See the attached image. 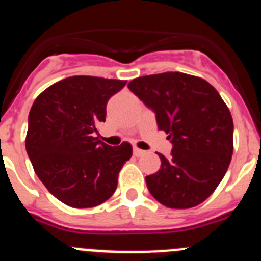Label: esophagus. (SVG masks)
Here are the masks:
<instances>
[{
  "label": "esophagus",
  "instance_id": "34e87169",
  "mask_svg": "<svg viewBox=\"0 0 261 261\" xmlns=\"http://www.w3.org/2000/svg\"><path fill=\"white\" fill-rule=\"evenodd\" d=\"M145 154V152L144 150H141V149L139 148H133V155H136V157H141V155Z\"/></svg>",
  "mask_w": 261,
  "mask_h": 261
}]
</instances>
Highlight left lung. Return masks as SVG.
Returning <instances> with one entry per match:
<instances>
[{"mask_svg":"<svg viewBox=\"0 0 261 261\" xmlns=\"http://www.w3.org/2000/svg\"><path fill=\"white\" fill-rule=\"evenodd\" d=\"M128 88L155 115L170 140L161 168L145 178L150 194L170 208H190L210 197L226 174L233 150V122L218 91L184 72L133 79Z\"/></svg>","mask_w":261,"mask_h":261,"instance_id":"8db88e82","label":"left lung"}]
</instances>
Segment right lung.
I'll return each mask as SVG.
<instances>
[{"label": "right lung", "mask_w": 261, "mask_h": 261, "mask_svg": "<svg viewBox=\"0 0 261 261\" xmlns=\"http://www.w3.org/2000/svg\"><path fill=\"white\" fill-rule=\"evenodd\" d=\"M125 80L71 76L48 87L29 113L26 152L35 174L64 204L87 208L112 197L132 146H109L95 133Z\"/></svg>", "instance_id": "obj_1"}]
</instances>
